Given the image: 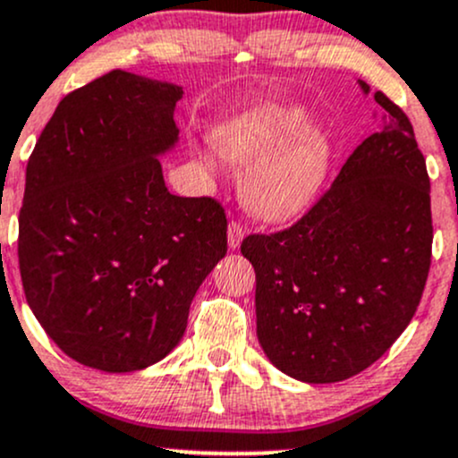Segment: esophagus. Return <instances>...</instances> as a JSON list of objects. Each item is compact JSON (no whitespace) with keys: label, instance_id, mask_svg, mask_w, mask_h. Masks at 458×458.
<instances>
[{"label":"esophagus","instance_id":"1","mask_svg":"<svg viewBox=\"0 0 458 458\" xmlns=\"http://www.w3.org/2000/svg\"><path fill=\"white\" fill-rule=\"evenodd\" d=\"M244 238V227L240 223H229L227 227V244L231 250H235L240 247V242H242Z\"/></svg>","mask_w":458,"mask_h":458}]
</instances>
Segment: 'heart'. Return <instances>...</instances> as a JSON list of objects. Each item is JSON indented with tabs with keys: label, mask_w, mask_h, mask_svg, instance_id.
<instances>
[{
	"label": "heart",
	"mask_w": 458,
	"mask_h": 458,
	"mask_svg": "<svg viewBox=\"0 0 458 458\" xmlns=\"http://www.w3.org/2000/svg\"><path fill=\"white\" fill-rule=\"evenodd\" d=\"M314 124L303 102L255 106L216 131V148L235 165H250L242 181V203L264 223L297 218L317 200L332 170L334 140ZM205 168H218L216 152H200Z\"/></svg>",
	"instance_id": "1"
}]
</instances>
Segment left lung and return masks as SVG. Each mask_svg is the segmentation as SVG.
Wrapping results in <instances>:
<instances>
[{"mask_svg": "<svg viewBox=\"0 0 458 458\" xmlns=\"http://www.w3.org/2000/svg\"><path fill=\"white\" fill-rule=\"evenodd\" d=\"M362 93L371 87L358 81ZM367 137L312 209L286 231L244 238L258 341L308 385L365 371L404 332L430 268V179L404 111L385 93Z\"/></svg>", "mask_w": 458, "mask_h": 458, "instance_id": "left-lung-1", "label": "left lung"}]
</instances>
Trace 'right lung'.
I'll return each mask as SVG.
<instances>
[{"mask_svg":"<svg viewBox=\"0 0 458 458\" xmlns=\"http://www.w3.org/2000/svg\"><path fill=\"white\" fill-rule=\"evenodd\" d=\"M183 87L109 72L61 100L28 161L19 270L28 306L67 356L106 373L164 360L227 253L214 199L165 188Z\"/></svg>","mask_w":458,"mask_h":458,"instance_id":"1","label":"right lung"}]
</instances>
